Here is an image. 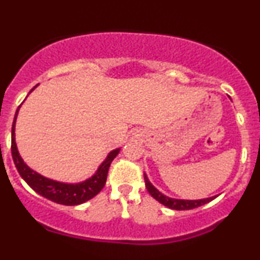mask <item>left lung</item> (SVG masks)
<instances>
[{"mask_svg": "<svg viewBox=\"0 0 260 260\" xmlns=\"http://www.w3.org/2000/svg\"><path fill=\"white\" fill-rule=\"evenodd\" d=\"M144 179H145V186L148 189V191L150 195L152 196L155 200H157L158 202L162 203V205L166 206V207L171 208V209H176V211H185V209H193L198 208L200 206L206 205V203L211 202L212 200H214L218 195L212 196V198H207V199H201V200H184V199H173V198H168L162 193L161 191H158L156 187L150 183L148 176L144 173Z\"/></svg>", "mask_w": 260, "mask_h": 260, "instance_id": "1", "label": "left lung"}]
</instances>
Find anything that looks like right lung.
I'll return each instance as SVG.
<instances>
[{
	"instance_id": "obj_1",
	"label": "right lung",
	"mask_w": 260,
	"mask_h": 260,
	"mask_svg": "<svg viewBox=\"0 0 260 260\" xmlns=\"http://www.w3.org/2000/svg\"><path fill=\"white\" fill-rule=\"evenodd\" d=\"M39 84H36L30 90L29 94ZM20 106L21 105H19V108L17 109L13 120V126H12V156H13L14 165L21 178L29 184L31 189L35 190L43 198L65 206L81 205V203H84L94 198L95 195H98L100 190L105 185L109 167H110L112 160L118 155L121 148L111 150L106 156L105 160L99 166L98 170L95 171V173L92 177H89L88 179L80 181V183H65V181H58L51 179V178H47L42 174L37 173L36 171L31 170L29 166L25 164L19 151H18L17 143H15V122H17Z\"/></svg>"
}]
</instances>
